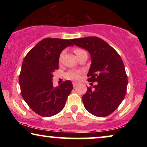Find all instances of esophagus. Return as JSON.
Wrapping results in <instances>:
<instances>
[{"label":"esophagus","mask_w":147,"mask_h":147,"mask_svg":"<svg viewBox=\"0 0 147 147\" xmlns=\"http://www.w3.org/2000/svg\"><path fill=\"white\" fill-rule=\"evenodd\" d=\"M78 86V84L77 83H76V82H73V86L74 88L75 87H76V86Z\"/></svg>","instance_id":"1"}]
</instances>
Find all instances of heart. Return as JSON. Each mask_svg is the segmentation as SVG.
Here are the masks:
<instances>
[{
  "mask_svg": "<svg viewBox=\"0 0 147 147\" xmlns=\"http://www.w3.org/2000/svg\"><path fill=\"white\" fill-rule=\"evenodd\" d=\"M85 51L82 49H80V48H76V49L74 50V52L76 54V55H79L80 53H82V52H84ZM82 73L81 71H71L68 72L67 74V78L71 80H77L79 78L80 74Z\"/></svg>",
  "mask_w": 147,
  "mask_h": 147,
  "instance_id": "obj_1",
  "label": "heart"
}]
</instances>
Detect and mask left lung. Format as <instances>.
Listing matches in <instances>:
<instances>
[{
  "label": "left lung",
  "instance_id": "1",
  "mask_svg": "<svg viewBox=\"0 0 147 147\" xmlns=\"http://www.w3.org/2000/svg\"><path fill=\"white\" fill-rule=\"evenodd\" d=\"M71 41L89 52L92 63L88 81L97 82L93 87L87 88L82 97L84 107L98 117L110 115L123 101L127 88V76L121 57L100 38L87 37Z\"/></svg>",
  "mask_w": 147,
  "mask_h": 147
}]
</instances>
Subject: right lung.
<instances>
[{
	"label": "right lung",
	"mask_w": 147,
	"mask_h": 147,
	"mask_svg": "<svg viewBox=\"0 0 147 147\" xmlns=\"http://www.w3.org/2000/svg\"><path fill=\"white\" fill-rule=\"evenodd\" d=\"M71 39L45 38L30 50L22 64L19 76L21 94L35 113L50 117L61 112L73 89L69 80L53 85V72L59 69L60 53L72 46Z\"/></svg>",
	"instance_id": "add662e5"
}]
</instances>
